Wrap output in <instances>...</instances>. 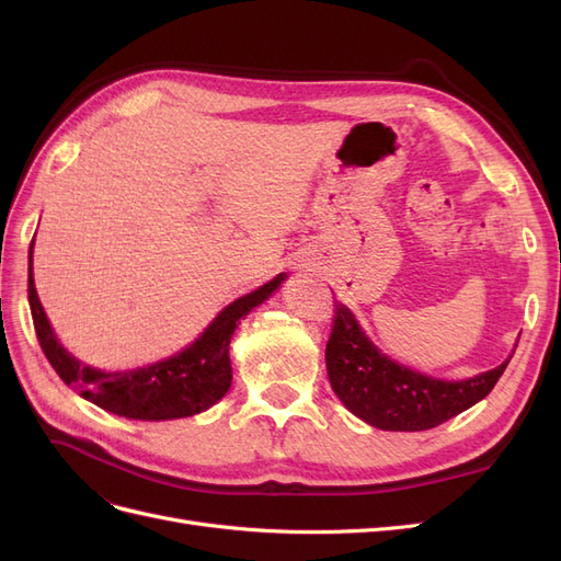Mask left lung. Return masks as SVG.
<instances>
[{
	"mask_svg": "<svg viewBox=\"0 0 561 561\" xmlns=\"http://www.w3.org/2000/svg\"><path fill=\"white\" fill-rule=\"evenodd\" d=\"M513 353L499 367L474 377L437 379L388 358L346 304H336L325 365L332 390L351 414L381 431L414 433L435 428L484 400Z\"/></svg>",
	"mask_w": 561,
	"mask_h": 561,
	"instance_id": "8db88e82",
	"label": "left lung"
}]
</instances>
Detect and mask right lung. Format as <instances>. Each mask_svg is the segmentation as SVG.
I'll return each mask as SVG.
<instances>
[{
    "mask_svg": "<svg viewBox=\"0 0 561 561\" xmlns=\"http://www.w3.org/2000/svg\"><path fill=\"white\" fill-rule=\"evenodd\" d=\"M35 245V241H32ZM32 245H30V274L27 299L37 339L50 367L58 377L72 386L77 393L105 412L138 421H168L184 419L210 410L215 402L227 396L231 386L229 344L241 318L257 309L274 295L287 274H278L257 290H252L219 311L210 325L203 330L190 346L168 355L163 360L133 369L105 371L81 363L67 351L46 318L39 301L35 278H32Z\"/></svg>",
    "mask_w": 561,
    "mask_h": 561,
    "instance_id": "1",
    "label": "right lung"
}]
</instances>
